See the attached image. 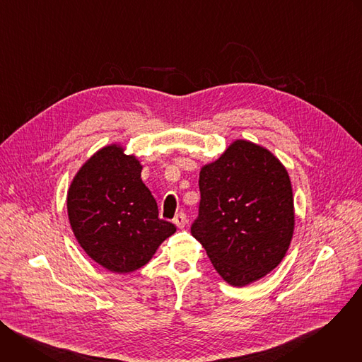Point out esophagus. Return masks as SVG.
<instances>
[{
	"label": "esophagus",
	"instance_id": "obj_1",
	"mask_svg": "<svg viewBox=\"0 0 362 362\" xmlns=\"http://www.w3.org/2000/svg\"><path fill=\"white\" fill-rule=\"evenodd\" d=\"M173 222H175V225L177 226V228H183L185 225H186V215L183 214V212H180V214H177L176 216H175V219H173Z\"/></svg>",
	"mask_w": 362,
	"mask_h": 362
}]
</instances>
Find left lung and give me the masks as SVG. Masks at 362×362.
Here are the masks:
<instances>
[{"instance_id": "1", "label": "left lung", "mask_w": 362, "mask_h": 362, "mask_svg": "<svg viewBox=\"0 0 362 362\" xmlns=\"http://www.w3.org/2000/svg\"><path fill=\"white\" fill-rule=\"evenodd\" d=\"M199 216L190 232L218 274L245 286L275 269L292 240V186L284 165L262 146L233 141L199 175Z\"/></svg>"}]
</instances>
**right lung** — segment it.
<instances>
[{
    "label": "right lung",
    "mask_w": 362,
    "mask_h": 362,
    "mask_svg": "<svg viewBox=\"0 0 362 362\" xmlns=\"http://www.w3.org/2000/svg\"><path fill=\"white\" fill-rule=\"evenodd\" d=\"M141 165L117 144L81 166L67 193V212L80 246L110 272L144 267L176 226L159 218L158 203L141 182Z\"/></svg>",
    "instance_id": "add662e5"
}]
</instances>
